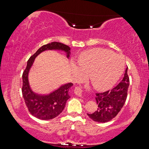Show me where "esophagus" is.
I'll list each match as a JSON object with an SVG mask.
<instances>
[{
	"mask_svg": "<svg viewBox=\"0 0 149 149\" xmlns=\"http://www.w3.org/2000/svg\"><path fill=\"white\" fill-rule=\"evenodd\" d=\"M74 93L75 95H77V96H79V97H81V96L82 95V89L79 86H76L75 87V89H74Z\"/></svg>",
	"mask_w": 149,
	"mask_h": 149,
	"instance_id": "1",
	"label": "esophagus"
}]
</instances>
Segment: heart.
Here are the masks:
<instances>
[{
  "label": "heart",
  "mask_w": 149,
  "mask_h": 149,
  "mask_svg": "<svg viewBox=\"0 0 149 149\" xmlns=\"http://www.w3.org/2000/svg\"><path fill=\"white\" fill-rule=\"evenodd\" d=\"M77 65L72 63V72L77 80L89 75L91 83L96 89L106 91L116 84L124 71L123 58L111 50L97 48L80 55Z\"/></svg>",
  "instance_id": "1"
}]
</instances>
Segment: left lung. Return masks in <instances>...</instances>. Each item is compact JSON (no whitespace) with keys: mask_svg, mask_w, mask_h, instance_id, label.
Wrapping results in <instances>:
<instances>
[{"mask_svg":"<svg viewBox=\"0 0 149 149\" xmlns=\"http://www.w3.org/2000/svg\"><path fill=\"white\" fill-rule=\"evenodd\" d=\"M129 85L127 68L123 79L116 86L105 92L96 93L95 99L99 108L93 114H87L89 117L95 122L102 123L109 122L115 118L125 104Z\"/></svg>","mask_w":149,"mask_h":149,"instance_id":"obj_1","label":"left lung"}]
</instances>
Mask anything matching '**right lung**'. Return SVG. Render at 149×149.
Returning <instances> with one entry per match:
<instances>
[{"label": "right lung", "mask_w": 149, "mask_h": 149, "mask_svg": "<svg viewBox=\"0 0 149 149\" xmlns=\"http://www.w3.org/2000/svg\"><path fill=\"white\" fill-rule=\"evenodd\" d=\"M62 50L67 52L69 57L70 48L61 42H52L45 45L37 50L35 53L29 58L27 66L22 74V95L29 112L33 116L40 120H51L58 116L65 106L66 101L70 97L68 94L70 88L73 84L62 85L58 89L48 95H38L33 92L30 89L28 82V74L34 60L41 52L47 50Z\"/></svg>", "instance_id": "obj_1"}]
</instances>
